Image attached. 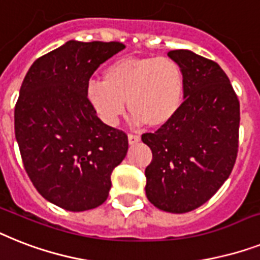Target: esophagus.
I'll use <instances>...</instances> for the list:
<instances>
[{
    "instance_id": "34e87169",
    "label": "esophagus",
    "mask_w": 260,
    "mask_h": 260,
    "mask_svg": "<svg viewBox=\"0 0 260 260\" xmlns=\"http://www.w3.org/2000/svg\"><path fill=\"white\" fill-rule=\"evenodd\" d=\"M128 141H129L131 145L137 144V143L140 141V136H139V135H135V134H129L128 135Z\"/></svg>"
}]
</instances>
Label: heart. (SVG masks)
<instances>
[{
	"label": "heart",
	"instance_id": "heart-1",
	"mask_svg": "<svg viewBox=\"0 0 260 260\" xmlns=\"http://www.w3.org/2000/svg\"><path fill=\"white\" fill-rule=\"evenodd\" d=\"M184 94V77L168 57H126L103 72V82L90 81L86 99L99 117L115 125L124 103L137 124L160 128L174 119Z\"/></svg>",
	"mask_w": 260,
	"mask_h": 260
}]
</instances>
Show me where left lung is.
I'll return each instance as SVG.
<instances>
[{"instance_id":"1","label":"left lung","mask_w":260,"mask_h":260,"mask_svg":"<svg viewBox=\"0 0 260 260\" xmlns=\"http://www.w3.org/2000/svg\"><path fill=\"white\" fill-rule=\"evenodd\" d=\"M184 77L178 113L141 140L152 151L145 193L159 210L183 214L216 193L229 179L239 147L240 107L229 77L215 61L191 50H171Z\"/></svg>"}]
</instances>
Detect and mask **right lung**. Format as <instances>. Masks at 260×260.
Here are the masks:
<instances>
[{
    "mask_svg": "<svg viewBox=\"0 0 260 260\" xmlns=\"http://www.w3.org/2000/svg\"><path fill=\"white\" fill-rule=\"evenodd\" d=\"M124 48L72 40L37 58L21 85L14 134L24 168L40 195L64 210L104 203L128 151L125 132L103 123L86 99L94 71Z\"/></svg>",
    "mask_w": 260,
    "mask_h": 260,
    "instance_id": "obj_1",
    "label": "right lung"
}]
</instances>
